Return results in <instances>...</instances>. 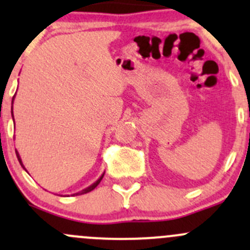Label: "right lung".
<instances>
[{
    "mask_svg": "<svg viewBox=\"0 0 250 250\" xmlns=\"http://www.w3.org/2000/svg\"><path fill=\"white\" fill-rule=\"evenodd\" d=\"M14 96H16V95H14ZM14 96H13V100H14ZM13 100H12V118H13ZM13 120H14V118H13ZM16 154H17V157H18V161H19V164H21V167H23V168L25 169V167H24L23 162H21V156H19V152L17 151V150H16ZM25 171H26V169H25ZM104 174H105V173H103V174H101V176H100V178H99L98 181H96V182H94V183L91 184V186L86 187L85 189L81 190V192H78V193H74L73 195H82V194H86V193H89V192H91V190H93V189H95L96 187H98V184L100 183V182H101V179H103Z\"/></svg>",
    "mask_w": 250,
    "mask_h": 250,
    "instance_id": "add662e5",
    "label": "right lung"
}]
</instances>
